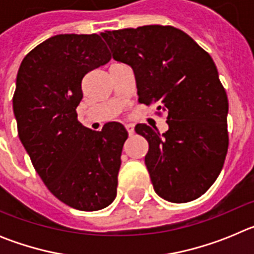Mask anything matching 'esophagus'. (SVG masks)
<instances>
[{
    "instance_id": "obj_1",
    "label": "esophagus",
    "mask_w": 254,
    "mask_h": 254,
    "mask_svg": "<svg viewBox=\"0 0 254 254\" xmlns=\"http://www.w3.org/2000/svg\"><path fill=\"white\" fill-rule=\"evenodd\" d=\"M126 129H127V132H128L129 136L134 133V126L131 125V123H128V125H126Z\"/></svg>"
}]
</instances>
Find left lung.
<instances>
[{
    "label": "left lung",
    "instance_id": "1",
    "mask_svg": "<svg viewBox=\"0 0 254 254\" xmlns=\"http://www.w3.org/2000/svg\"><path fill=\"white\" fill-rule=\"evenodd\" d=\"M102 35L114 60L133 68L138 102L167 114L165 133L145 123L134 127L149 142L145 164L155 192L174 203L201 197L219 177L229 146L228 95L211 56L170 25Z\"/></svg>",
    "mask_w": 254,
    "mask_h": 254
}]
</instances>
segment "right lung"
<instances>
[{"mask_svg": "<svg viewBox=\"0 0 254 254\" xmlns=\"http://www.w3.org/2000/svg\"><path fill=\"white\" fill-rule=\"evenodd\" d=\"M112 58L98 34H60L20 64L12 107L17 133L51 193L69 207L96 211L117 196L127 131L121 123L91 131L77 120L81 82Z\"/></svg>", "mask_w": 254, "mask_h": 254, "instance_id": "right-lung-1", "label": "right lung"}]
</instances>
